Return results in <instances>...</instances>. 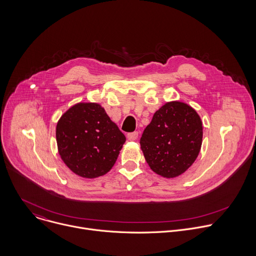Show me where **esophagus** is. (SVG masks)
I'll return each mask as SVG.
<instances>
[{"instance_id": "esophagus-1", "label": "esophagus", "mask_w": 256, "mask_h": 256, "mask_svg": "<svg viewBox=\"0 0 256 256\" xmlns=\"http://www.w3.org/2000/svg\"><path fill=\"white\" fill-rule=\"evenodd\" d=\"M138 132H130V134H128V136H126V138H128V140H136L138 138Z\"/></svg>"}]
</instances>
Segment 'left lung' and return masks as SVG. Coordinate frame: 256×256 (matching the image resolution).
Returning a JSON list of instances; mask_svg holds the SVG:
<instances>
[{"label":"left lung","instance_id":"left-lung-1","mask_svg":"<svg viewBox=\"0 0 256 256\" xmlns=\"http://www.w3.org/2000/svg\"><path fill=\"white\" fill-rule=\"evenodd\" d=\"M202 142L200 116L180 101H170L159 108L140 140L150 168L165 178L184 173L198 158Z\"/></svg>","mask_w":256,"mask_h":256}]
</instances>
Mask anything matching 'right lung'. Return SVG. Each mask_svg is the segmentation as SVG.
<instances>
[{
	"instance_id": "1",
	"label": "right lung",
	"mask_w": 256,
	"mask_h": 256,
	"mask_svg": "<svg viewBox=\"0 0 256 256\" xmlns=\"http://www.w3.org/2000/svg\"><path fill=\"white\" fill-rule=\"evenodd\" d=\"M56 136L64 163L84 178H96L110 171L126 142L104 108L94 102L70 107L56 124Z\"/></svg>"
}]
</instances>
